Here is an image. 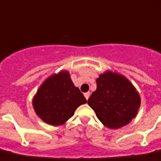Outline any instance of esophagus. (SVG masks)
<instances>
[{
  "mask_svg": "<svg viewBox=\"0 0 161 161\" xmlns=\"http://www.w3.org/2000/svg\"><path fill=\"white\" fill-rule=\"evenodd\" d=\"M90 92H86V93H84V97L86 98V100H88V98L90 97Z\"/></svg>",
  "mask_w": 161,
  "mask_h": 161,
  "instance_id": "34e87169",
  "label": "esophagus"
}]
</instances>
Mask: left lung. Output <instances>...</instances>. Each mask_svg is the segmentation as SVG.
<instances>
[{
	"label": "left lung",
	"instance_id": "8db88e82",
	"mask_svg": "<svg viewBox=\"0 0 161 161\" xmlns=\"http://www.w3.org/2000/svg\"><path fill=\"white\" fill-rule=\"evenodd\" d=\"M88 104L104 125L118 129L135 118L140 97L126 77L106 71L97 79V90L89 97Z\"/></svg>",
	"mask_w": 161,
	"mask_h": 161
}]
</instances>
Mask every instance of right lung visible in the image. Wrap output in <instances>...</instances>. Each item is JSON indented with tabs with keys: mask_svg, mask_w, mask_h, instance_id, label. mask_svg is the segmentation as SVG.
<instances>
[{
	"mask_svg": "<svg viewBox=\"0 0 161 161\" xmlns=\"http://www.w3.org/2000/svg\"><path fill=\"white\" fill-rule=\"evenodd\" d=\"M85 103V97L74 86L68 71H61L46 79L33 98L36 113L51 125L65 123L74 115L75 110Z\"/></svg>",
	"mask_w": 161,
	"mask_h": 161,
	"instance_id": "1",
	"label": "right lung"
}]
</instances>
